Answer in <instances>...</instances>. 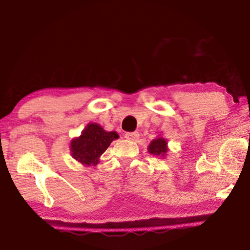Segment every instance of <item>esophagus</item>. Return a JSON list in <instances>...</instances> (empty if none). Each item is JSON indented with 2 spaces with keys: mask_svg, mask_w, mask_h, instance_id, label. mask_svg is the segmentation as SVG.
I'll return each mask as SVG.
<instances>
[{
  "mask_svg": "<svg viewBox=\"0 0 250 250\" xmlns=\"http://www.w3.org/2000/svg\"><path fill=\"white\" fill-rule=\"evenodd\" d=\"M139 137H140V134H139V132H126L125 133V138L128 139V140H131V141L138 140Z\"/></svg>",
  "mask_w": 250,
  "mask_h": 250,
  "instance_id": "esophagus-1",
  "label": "esophagus"
}]
</instances>
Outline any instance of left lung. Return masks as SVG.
I'll use <instances>...</instances> for the list:
<instances>
[{
    "label": "left lung",
    "mask_w": 250,
    "mask_h": 250,
    "mask_svg": "<svg viewBox=\"0 0 250 250\" xmlns=\"http://www.w3.org/2000/svg\"><path fill=\"white\" fill-rule=\"evenodd\" d=\"M167 142L164 138H156L154 140H152L151 143L147 146V151L151 154L155 156H160V158H164L167 152Z\"/></svg>",
    "instance_id": "obj_1"
}]
</instances>
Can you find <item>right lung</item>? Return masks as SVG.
Returning a JSON list of instances; mask_svg holds the SVG:
<instances>
[{
    "mask_svg": "<svg viewBox=\"0 0 250 250\" xmlns=\"http://www.w3.org/2000/svg\"><path fill=\"white\" fill-rule=\"evenodd\" d=\"M119 138L116 131L107 132L98 124H89L80 137L70 142L71 156L83 166H97L101 154L113 140Z\"/></svg>",
    "mask_w": 250,
    "mask_h": 250,
    "instance_id": "right-lung-1",
    "label": "right lung"
}]
</instances>
